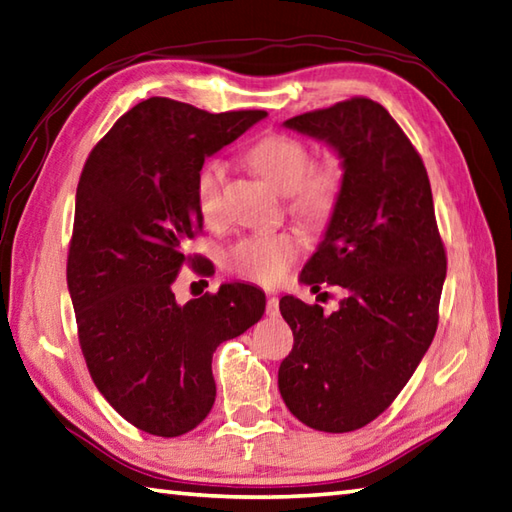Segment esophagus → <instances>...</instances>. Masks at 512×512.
Returning a JSON list of instances; mask_svg holds the SVG:
<instances>
[{
    "instance_id": "esophagus-1",
    "label": "esophagus",
    "mask_w": 512,
    "mask_h": 512,
    "mask_svg": "<svg viewBox=\"0 0 512 512\" xmlns=\"http://www.w3.org/2000/svg\"><path fill=\"white\" fill-rule=\"evenodd\" d=\"M278 311H280V300L276 298V295H269V298H267V315L276 317Z\"/></svg>"
}]
</instances>
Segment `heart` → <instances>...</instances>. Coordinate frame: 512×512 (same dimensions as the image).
<instances>
[{
    "mask_svg": "<svg viewBox=\"0 0 512 512\" xmlns=\"http://www.w3.org/2000/svg\"><path fill=\"white\" fill-rule=\"evenodd\" d=\"M247 160L269 184L291 197L289 208L309 223H322L335 208L342 192V168L333 162L313 164L304 142L291 135H267L247 153ZM227 164L221 157L203 162L195 177V199L201 217L217 221L223 212ZM300 254L298 238L289 232H263L247 236L227 252V265L238 276L276 285Z\"/></svg>",
    "mask_w": 512,
    "mask_h": 512,
    "instance_id": "b5f03b06",
    "label": "heart"
}]
</instances>
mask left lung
I'll use <instances>...</instances> for the list:
<instances>
[{"label": "left lung", "mask_w": 512, "mask_h": 512, "mask_svg": "<svg viewBox=\"0 0 512 512\" xmlns=\"http://www.w3.org/2000/svg\"><path fill=\"white\" fill-rule=\"evenodd\" d=\"M287 129L326 142L342 160V192L322 243L302 269L320 291H346L339 309L285 295L293 350L278 388L289 412L317 431H355L399 396L436 335L447 276L423 160L379 102L350 98L302 113Z\"/></svg>", "instance_id": "obj_1"}]
</instances>
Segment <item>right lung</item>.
Returning a JSON list of instances; mask_svg holds the SVG:
<instances>
[{
  "label": "right lung",
  "instance_id": "1",
  "mask_svg": "<svg viewBox=\"0 0 512 512\" xmlns=\"http://www.w3.org/2000/svg\"><path fill=\"white\" fill-rule=\"evenodd\" d=\"M265 116L155 96L124 113L83 166L67 256L78 342L100 394L146 434L175 438L210 414L214 350L265 313V293L245 282L186 304L173 293L179 271L201 262L188 254L203 227L197 170Z\"/></svg>",
  "mask_w": 512,
  "mask_h": 512
}]
</instances>
